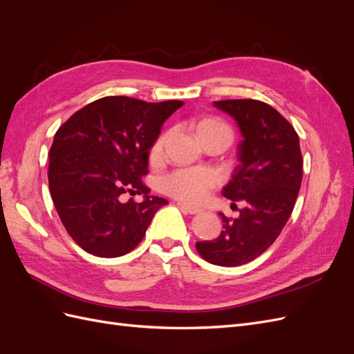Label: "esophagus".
Segmentation results:
<instances>
[{"instance_id": "obj_1", "label": "esophagus", "mask_w": 354, "mask_h": 354, "mask_svg": "<svg viewBox=\"0 0 354 354\" xmlns=\"http://www.w3.org/2000/svg\"><path fill=\"white\" fill-rule=\"evenodd\" d=\"M177 205H178L181 209H183L185 212H187V214H199V212H202L201 208L187 205V203H185V202H177Z\"/></svg>"}]
</instances>
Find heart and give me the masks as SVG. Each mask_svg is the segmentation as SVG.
Listing matches in <instances>:
<instances>
[{"mask_svg":"<svg viewBox=\"0 0 354 354\" xmlns=\"http://www.w3.org/2000/svg\"><path fill=\"white\" fill-rule=\"evenodd\" d=\"M196 131L199 138H205L209 136H223L226 137L229 143L232 142L230 128L214 118L202 120L196 125ZM167 140V134L158 137L153 143L151 156L156 158L160 155ZM218 185V177L211 169L205 168H183L173 171L160 180V186L165 194L174 196L185 202H199L208 196L209 192Z\"/></svg>","mask_w":354,"mask_h":354,"instance_id":"heart-1","label":"heart"}]
</instances>
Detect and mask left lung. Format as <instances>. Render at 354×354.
<instances>
[{"label":"left lung","mask_w":354,"mask_h":354,"mask_svg":"<svg viewBox=\"0 0 354 354\" xmlns=\"http://www.w3.org/2000/svg\"><path fill=\"white\" fill-rule=\"evenodd\" d=\"M214 106L236 121L243 137L239 164L221 192L243 208L234 220L220 214L218 238L196 242V250L211 264L234 267L257 259L281 234L301 186L303 156L294 127L267 103L239 99Z\"/></svg>","instance_id":"obj_1"}]
</instances>
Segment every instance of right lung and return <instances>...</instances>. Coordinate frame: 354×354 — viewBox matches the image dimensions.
I'll use <instances>...</instances> for the list:
<instances>
[{"label":"right lung","mask_w":354,"mask_h":354,"mask_svg":"<svg viewBox=\"0 0 354 354\" xmlns=\"http://www.w3.org/2000/svg\"><path fill=\"white\" fill-rule=\"evenodd\" d=\"M180 100L147 103L109 95L75 112L53 140L48 186L59 217L84 251L113 259L140 243L167 199L149 196L142 178L149 151ZM145 194L143 203L123 201Z\"/></svg>","instance_id":"1"}]
</instances>
